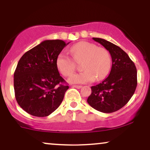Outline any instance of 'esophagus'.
<instances>
[{
    "mask_svg": "<svg viewBox=\"0 0 150 150\" xmlns=\"http://www.w3.org/2000/svg\"><path fill=\"white\" fill-rule=\"evenodd\" d=\"M72 87H73V88H81V87H82V86H79V85H73V86H72Z\"/></svg>",
    "mask_w": 150,
    "mask_h": 150,
    "instance_id": "obj_1",
    "label": "esophagus"
}]
</instances>
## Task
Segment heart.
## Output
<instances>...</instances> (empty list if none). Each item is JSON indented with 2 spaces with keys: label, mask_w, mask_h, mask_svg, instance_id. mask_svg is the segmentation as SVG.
Masks as SVG:
<instances>
[{
  "label": "heart",
  "mask_w": 150,
  "mask_h": 150,
  "mask_svg": "<svg viewBox=\"0 0 150 150\" xmlns=\"http://www.w3.org/2000/svg\"><path fill=\"white\" fill-rule=\"evenodd\" d=\"M70 52L75 62H81V69L83 71L73 75L69 79V82L84 83L95 79L99 81L108 75L111 68V57L105 48L98 47L88 42H79L72 46ZM74 61L64 53L57 55L56 67L64 76L70 77L75 72L76 66Z\"/></svg>",
  "instance_id": "obj_1"
}]
</instances>
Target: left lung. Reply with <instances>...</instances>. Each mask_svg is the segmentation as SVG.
Here are the masks:
<instances>
[{
  "mask_svg": "<svg viewBox=\"0 0 150 150\" xmlns=\"http://www.w3.org/2000/svg\"><path fill=\"white\" fill-rule=\"evenodd\" d=\"M104 47L112 57L110 75L102 82L91 87L87 99L94 109L104 113L119 110L129 101L137 86V71L128 55L118 46L102 38H93Z\"/></svg>",
  "mask_w": 150,
  "mask_h": 150,
  "instance_id": "left-lung-1",
  "label": "left lung"
}]
</instances>
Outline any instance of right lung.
<instances>
[{"label":"right lung","instance_id":"1","mask_svg":"<svg viewBox=\"0 0 150 150\" xmlns=\"http://www.w3.org/2000/svg\"><path fill=\"white\" fill-rule=\"evenodd\" d=\"M69 43L45 40L24 54L13 75L15 97L24 110L47 117L59 106L69 86L59 75L56 58Z\"/></svg>","mask_w":150,"mask_h":150}]
</instances>
